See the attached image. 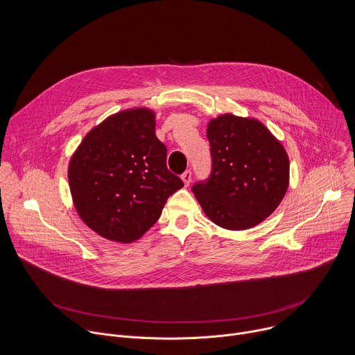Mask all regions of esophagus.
<instances>
[{
	"mask_svg": "<svg viewBox=\"0 0 355 355\" xmlns=\"http://www.w3.org/2000/svg\"><path fill=\"white\" fill-rule=\"evenodd\" d=\"M181 178H182V181H184V185L188 187V185L191 184V180H192V173H191V170H187V171L181 175Z\"/></svg>",
	"mask_w": 355,
	"mask_h": 355,
	"instance_id": "1",
	"label": "esophagus"
}]
</instances>
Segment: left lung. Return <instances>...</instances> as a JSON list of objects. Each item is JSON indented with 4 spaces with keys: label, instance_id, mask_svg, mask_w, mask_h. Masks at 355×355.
Listing matches in <instances>:
<instances>
[{
    "label": "left lung",
    "instance_id": "obj_1",
    "mask_svg": "<svg viewBox=\"0 0 355 355\" xmlns=\"http://www.w3.org/2000/svg\"><path fill=\"white\" fill-rule=\"evenodd\" d=\"M211 173L192 187L205 214L227 230H247L283 200L290 162L283 145L255 118L223 114L206 131Z\"/></svg>",
    "mask_w": 355,
    "mask_h": 355
}]
</instances>
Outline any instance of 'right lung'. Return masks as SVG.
Listing matches in <instances>:
<instances>
[{"mask_svg":"<svg viewBox=\"0 0 355 355\" xmlns=\"http://www.w3.org/2000/svg\"><path fill=\"white\" fill-rule=\"evenodd\" d=\"M155 111L131 108L94 127L71 157L68 181L83 223L101 237L132 243L159 220L181 178L168 171Z\"/></svg>","mask_w":355,"mask_h":355,"instance_id":"obj_1","label":"right lung"}]
</instances>
